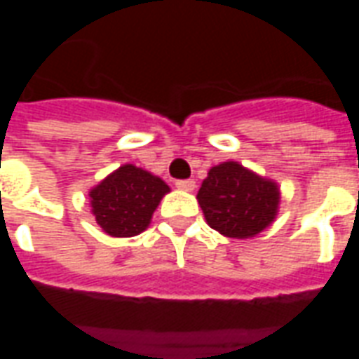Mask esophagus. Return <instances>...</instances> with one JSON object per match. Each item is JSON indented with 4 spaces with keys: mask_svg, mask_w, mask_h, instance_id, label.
<instances>
[{
    "mask_svg": "<svg viewBox=\"0 0 359 359\" xmlns=\"http://www.w3.org/2000/svg\"><path fill=\"white\" fill-rule=\"evenodd\" d=\"M177 188H179V190H184V192H192L196 188V182L192 179L177 180Z\"/></svg>",
    "mask_w": 359,
    "mask_h": 359,
    "instance_id": "esophagus-1",
    "label": "esophagus"
}]
</instances>
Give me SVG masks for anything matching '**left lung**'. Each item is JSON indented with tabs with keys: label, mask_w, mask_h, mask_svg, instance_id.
<instances>
[{
	"label": "left lung",
	"mask_w": 359,
	"mask_h": 359,
	"mask_svg": "<svg viewBox=\"0 0 359 359\" xmlns=\"http://www.w3.org/2000/svg\"><path fill=\"white\" fill-rule=\"evenodd\" d=\"M196 198L213 231L246 241L277 219L280 188L238 161H223L211 167Z\"/></svg>",
	"instance_id": "1"
}]
</instances>
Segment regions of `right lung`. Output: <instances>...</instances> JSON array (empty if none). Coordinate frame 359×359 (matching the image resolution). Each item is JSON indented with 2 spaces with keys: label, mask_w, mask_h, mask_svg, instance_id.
I'll use <instances>...</instances> for the list:
<instances>
[{
  "label": "right lung",
  "mask_w": 359,
  "mask_h": 359,
  "mask_svg": "<svg viewBox=\"0 0 359 359\" xmlns=\"http://www.w3.org/2000/svg\"><path fill=\"white\" fill-rule=\"evenodd\" d=\"M169 192L171 188L157 175L125 163L90 188V210L103 233L128 238L148 229L154 211Z\"/></svg>",
  "instance_id": "obj_1"
}]
</instances>
